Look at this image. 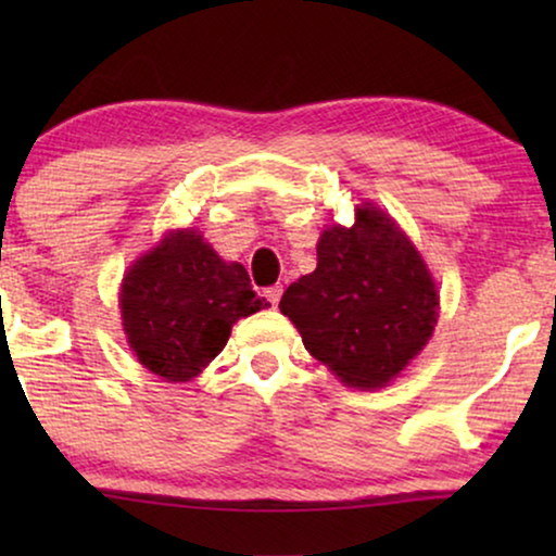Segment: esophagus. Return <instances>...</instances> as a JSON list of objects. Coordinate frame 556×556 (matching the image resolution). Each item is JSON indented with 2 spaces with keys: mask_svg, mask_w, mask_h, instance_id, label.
I'll list each match as a JSON object with an SVG mask.
<instances>
[{
  "mask_svg": "<svg viewBox=\"0 0 556 556\" xmlns=\"http://www.w3.org/2000/svg\"><path fill=\"white\" fill-rule=\"evenodd\" d=\"M263 295L270 301V306H278L280 295H283V286H270V288H265Z\"/></svg>",
  "mask_w": 556,
  "mask_h": 556,
  "instance_id": "1",
  "label": "esophagus"
}]
</instances>
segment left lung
I'll use <instances>...</instances> for the list:
<instances>
[{
    "label": "left lung",
    "mask_w": 556,
    "mask_h": 556,
    "mask_svg": "<svg viewBox=\"0 0 556 556\" xmlns=\"http://www.w3.org/2000/svg\"><path fill=\"white\" fill-rule=\"evenodd\" d=\"M316 270L278 308L303 346L349 387H384L420 354L438 324V291L405 232L371 204L352 227H329Z\"/></svg>",
    "instance_id": "1"
}]
</instances>
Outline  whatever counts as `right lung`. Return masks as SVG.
<instances>
[{"instance_id":"obj_1","label":"right lung","mask_w":556,"mask_h":556,"mask_svg":"<svg viewBox=\"0 0 556 556\" xmlns=\"http://www.w3.org/2000/svg\"><path fill=\"white\" fill-rule=\"evenodd\" d=\"M265 306L248 270L225 263L194 230L166 235L121 288L128 344L143 367L169 382L200 375L225 349L232 324Z\"/></svg>"}]
</instances>
